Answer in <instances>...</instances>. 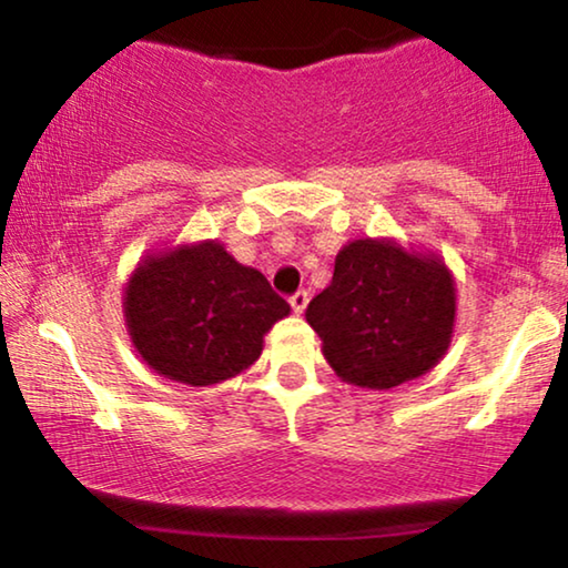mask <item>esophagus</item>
<instances>
[{
  "label": "esophagus",
  "mask_w": 568,
  "mask_h": 568,
  "mask_svg": "<svg viewBox=\"0 0 568 568\" xmlns=\"http://www.w3.org/2000/svg\"><path fill=\"white\" fill-rule=\"evenodd\" d=\"M307 302H310V294H307L305 290L297 292V294H292V297H290V305H292V310H294V313H297V315L305 313Z\"/></svg>",
  "instance_id": "1"
}]
</instances>
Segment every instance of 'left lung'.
<instances>
[{
	"instance_id": "8db88e82",
	"label": "left lung",
	"mask_w": 568,
	"mask_h": 568,
	"mask_svg": "<svg viewBox=\"0 0 568 568\" xmlns=\"http://www.w3.org/2000/svg\"><path fill=\"white\" fill-rule=\"evenodd\" d=\"M305 317L344 383L387 390L426 375L447 354L455 278L432 253L395 240H354L338 251L331 284Z\"/></svg>"
}]
</instances>
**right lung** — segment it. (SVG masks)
Returning <instances> with one entry per match:
<instances>
[{
	"label": "right lung",
	"instance_id": "1",
	"mask_svg": "<svg viewBox=\"0 0 568 568\" xmlns=\"http://www.w3.org/2000/svg\"><path fill=\"white\" fill-rule=\"evenodd\" d=\"M123 315L131 344L158 375L206 387L251 367L290 305L261 271L204 240L146 255L123 292Z\"/></svg>",
	"mask_w": 568,
	"mask_h": 568
}]
</instances>
